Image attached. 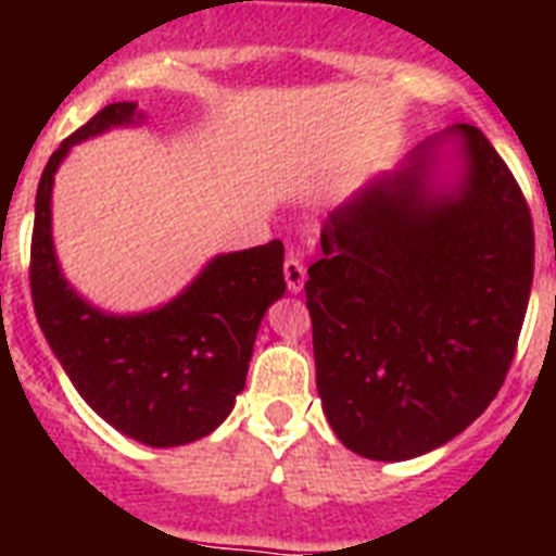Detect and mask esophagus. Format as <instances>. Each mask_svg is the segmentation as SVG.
I'll return each instance as SVG.
<instances>
[{
    "mask_svg": "<svg viewBox=\"0 0 556 556\" xmlns=\"http://www.w3.org/2000/svg\"><path fill=\"white\" fill-rule=\"evenodd\" d=\"M282 270H286V286L291 294H300L305 286V265L300 256H288L286 265H282Z\"/></svg>",
    "mask_w": 556,
    "mask_h": 556,
    "instance_id": "34e87169",
    "label": "esophagus"
}]
</instances>
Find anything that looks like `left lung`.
Masks as SVG:
<instances>
[{
  "mask_svg": "<svg viewBox=\"0 0 556 556\" xmlns=\"http://www.w3.org/2000/svg\"><path fill=\"white\" fill-rule=\"evenodd\" d=\"M444 140L463 173L435 191ZM320 244L305 305L334 435L375 462L456 439L505 383L531 296L534 225L508 164L476 126H450L340 204Z\"/></svg>",
  "mask_w": 556,
  "mask_h": 556,
  "instance_id": "8db88e82",
  "label": "left lung"
}]
</instances>
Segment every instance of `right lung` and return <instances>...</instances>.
Masks as SVG:
<instances>
[{
    "mask_svg": "<svg viewBox=\"0 0 556 556\" xmlns=\"http://www.w3.org/2000/svg\"><path fill=\"white\" fill-rule=\"evenodd\" d=\"M129 124H141L138 103H109L48 159L34 204L30 296L39 329L83 401L147 447H178L210 435L233 409L262 317L286 294V248L274 239L222 253L155 312L121 317L86 303L56 265L54 173L74 143Z\"/></svg>",
    "mask_w": 556,
    "mask_h": 556,
    "instance_id": "add662e5",
    "label": "right lung"
}]
</instances>
